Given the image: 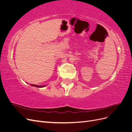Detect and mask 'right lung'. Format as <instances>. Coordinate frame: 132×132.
Segmentation results:
<instances>
[{
  "mask_svg": "<svg viewBox=\"0 0 132 132\" xmlns=\"http://www.w3.org/2000/svg\"><path fill=\"white\" fill-rule=\"evenodd\" d=\"M31 85L35 87H43L46 86V85H34V84H31Z\"/></svg>",
  "mask_w": 132,
  "mask_h": 132,
  "instance_id": "add662e5",
  "label": "right lung"
}]
</instances>
